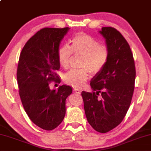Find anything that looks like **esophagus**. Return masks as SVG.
<instances>
[{
	"instance_id": "34e87169",
	"label": "esophagus",
	"mask_w": 151,
	"mask_h": 151,
	"mask_svg": "<svg viewBox=\"0 0 151 151\" xmlns=\"http://www.w3.org/2000/svg\"><path fill=\"white\" fill-rule=\"evenodd\" d=\"M73 92L76 94H80L81 93V91L79 89H73Z\"/></svg>"
}]
</instances>
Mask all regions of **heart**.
I'll return each mask as SVG.
<instances>
[{"label": "heart", "instance_id": "heart-1", "mask_svg": "<svg viewBox=\"0 0 151 151\" xmlns=\"http://www.w3.org/2000/svg\"><path fill=\"white\" fill-rule=\"evenodd\" d=\"M81 55V70H73L64 76L65 83L74 87H81L92 74H96L106 66L109 58V49L106 45L100 44L97 39L85 33H78L70 41V45H64L57 52L60 66L68 69L70 67L72 54Z\"/></svg>", "mask_w": 151, "mask_h": 151}]
</instances>
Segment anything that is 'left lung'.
Segmentation results:
<instances>
[{"instance_id": "left-lung-1", "label": "left lung", "mask_w": 151, "mask_h": 151, "mask_svg": "<svg viewBox=\"0 0 151 151\" xmlns=\"http://www.w3.org/2000/svg\"><path fill=\"white\" fill-rule=\"evenodd\" d=\"M109 49L105 67L93 77L92 93L82 91L87 120L99 133L115 128L123 120L132 102L135 87V66L128 42L112 27L99 31Z\"/></svg>"}]
</instances>
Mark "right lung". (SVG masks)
Instances as JSON below:
<instances>
[{
    "label": "right lung",
    "instance_id": "obj_1",
    "mask_svg": "<svg viewBox=\"0 0 151 151\" xmlns=\"http://www.w3.org/2000/svg\"><path fill=\"white\" fill-rule=\"evenodd\" d=\"M69 27H45L24 45L19 55L17 80L24 109L30 120L45 130L55 129L66 114V99L72 87L63 85L50 90L51 81L60 83L57 52Z\"/></svg>",
    "mask_w": 151,
    "mask_h": 151
}]
</instances>
